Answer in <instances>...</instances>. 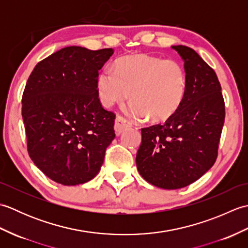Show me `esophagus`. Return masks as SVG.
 <instances>
[{
    "mask_svg": "<svg viewBox=\"0 0 248 248\" xmlns=\"http://www.w3.org/2000/svg\"><path fill=\"white\" fill-rule=\"evenodd\" d=\"M132 127V123L123 116H117L115 119V132L117 135L121 134L125 129Z\"/></svg>",
    "mask_w": 248,
    "mask_h": 248,
    "instance_id": "esophagus-1",
    "label": "esophagus"
}]
</instances>
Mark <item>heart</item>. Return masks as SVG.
Returning <instances> with one entry per match:
<instances>
[{"label": "heart", "mask_w": 248, "mask_h": 248, "mask_svg": "<svg viewBox=\"0 0 248 248\" xmlns=\"http://www.w3.org/2000/svg\"><path fill=\"white\" fill-rule=\"evenodd\" d=\"M97 89L104 107L123 102L130 94L132 101L128 112L131 116L162 121L180 107L186 76L175 60L143 53L127 55L115 62L114 69L105 67L99 72Z\"/></svg>", "instance_id": "obj_1"}]
</instances>
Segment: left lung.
<instances>
[{"label":"left lung","mask_w":248,"mask_h":248,"mask_svg":"<svg viewBox=\"0 0 248 248\" xmlns=\"http://www.w3.org/2000/svg\"><path fill=\"white\" fill-rule=\"evenodd\" d=\"M184 62L186 89L165 123L141 129L139 172L152 186L176 189L204 175L217 161L225 101L217 73L193 49L172 46Z\"/></svg>","instance_id":"obj_1"}]
</instances>
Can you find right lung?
Segmentation results:
<instances>
[{
    "label": "right lung",
    "instance_id": "obj_1",
    "mask_svg": "<svg viewBox=\"0 0 248 248\" xmlns=\"http://www.w3.org/2000/svg\"><path fill=\"white\" fill-rule=\"evenodd\" d=\"M113 49L66 46L40 61L22 94V118L31 161L62 186L97 175L115 138V113L99 99L97 77Z\"/></svg>",
    "mask_w": 248,
    "mask_h": 248
}]
</instances>
